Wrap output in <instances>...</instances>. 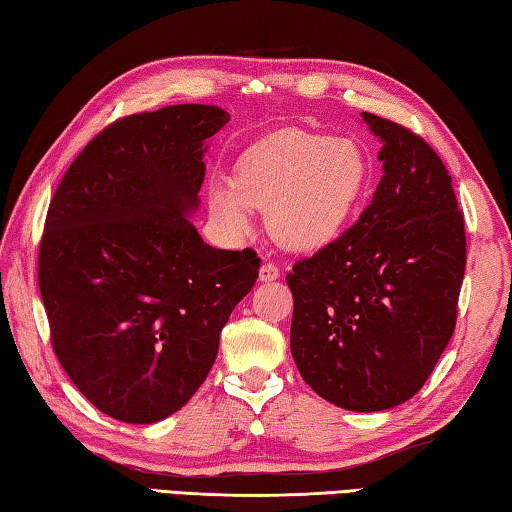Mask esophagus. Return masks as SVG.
Instances as JSON below:
<instances>
[{
  "mask_svg": "<svg viewBox=\"0 0 512 512\" xmlns=\"http://www.w3.org/2000/svg\"><path fill=\"white\" fill-rule=\"evenodd\" d=\"M281 276V270L276 267L274 263H265L261 267V272H258V279H261L263 283H270V281H276Z\"/></svg>",
  "mask_w": 512,
  "mask_h": 512,
  "instance_id": "34e87169",
  "label": "esophagus"
}]
</instances>
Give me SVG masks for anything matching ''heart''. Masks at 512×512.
I'll use <instances>...</instances> for the list:
<instances>
[{"label": "heart", "mask_w": 512, "mask_h": 512, "mask_svg": "<svg viewBox=\"0 0 512 512\" xmlns=\"http://www.w3.org/2000/svg\"><path fill=\"white\" fill-rule=\"evenodd\" d=\"M366 184L369 161L355 141L285 132L238 161L236 182L209 184V209L227 229L245 231L256 206L283 247L315 251L353 220Z\"/></svg>", "instance_id": "1"}]
</instances>
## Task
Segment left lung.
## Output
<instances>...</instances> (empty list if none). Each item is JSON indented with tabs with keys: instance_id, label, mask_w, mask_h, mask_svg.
<instances>
[{
	"instance_id": "1",
	"label": "left lung",
	"mask_w": 512,
	"mask_h": 512,
	"mask_svg": "<svg viewBox=\"0 0 512 512\" xmlns=\"http://www.w3.org/2000/svg\"><path fill=\"white\" fill-rule=\"evenodd\" d=\"M384 175L351 229L285 276L292 357L321 398L391 409L423 389L450 344L465 274V220L441 157L371 112Z\"/></svg>"
}]
</instances>
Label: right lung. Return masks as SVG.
<instances>
[{"instance_id":"obj_1","label":"right lung","mask_w":512,"mask_h":512,"mask_svg":"<svg viewBox=\"0 0 512 512\" xmlns=\"http://www.w3.org/2000/svg\"><path fill=\"white\" fill-rule=\"evenodd\" d=\"M215 105H168L107 125L51 197L38 285L51 346L92 405L123 423L175 414L200 389L233 308L254 288V249L204 245L186 218Z\"/></svg>"}]
</instances>
